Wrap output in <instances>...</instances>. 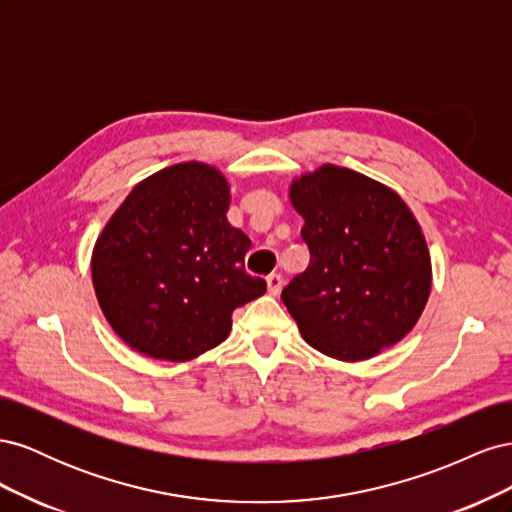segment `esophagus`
Listing matches in <instances>:
<instances>
[{
    "mask_svg": "<svg viewBox=\"0 0 512 512\" xmlns=\"http://www.w3.org/2000/svg\"><path fill=\"white\" fill-rule=\"evenodd\" d=\"M282 286H284V277L280 273H271L267 277V288H269V294H273V297H277V294L282 292Z\"/></svg>",
    "mask_w": 512,
    "mask_h": 512,
    "instance_id": "1",
    "label": "esophagus"
}]
</instances>
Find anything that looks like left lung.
Here are the masks:
<instances>
[{"instance_id": "8db88e82", "label": "left lung", "mask_w": 512, "mask_h": 512, "mask_svg": "<svg viewBox=\"0 0 512 512\" xmlns=\"http://www.w3.org/2000/svg\"><path fill=\"white\" fill-rule=\"evenodd\" d=\"M305 220L307 269L282 290L305 342L339 361H363L404 339L431 290L421 226L391 188L324 164L290 185Z\"/></svg>"}]
</instances>
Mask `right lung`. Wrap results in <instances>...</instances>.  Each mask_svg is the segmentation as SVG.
Instances as JSON below:
<instances>
[{
  "mask_svg": "<svg viewBox=\"0 0 512 512\" xmlns=\"http://www.w3.org/2000/svg\"><path fill=\"white\" fill-rule=\"evenodd\" d=\"M218 168L183 162L147 177L104 226L91 256L102 312L130 348L190 361L232 329V312L265 294L245 273L252 241L230 226Z\"/></svg>",
  "mask_w": 512,
  "mask_h": 512,
  "instance_id": "1",
  "label": "right lung"
}]
</instances>
